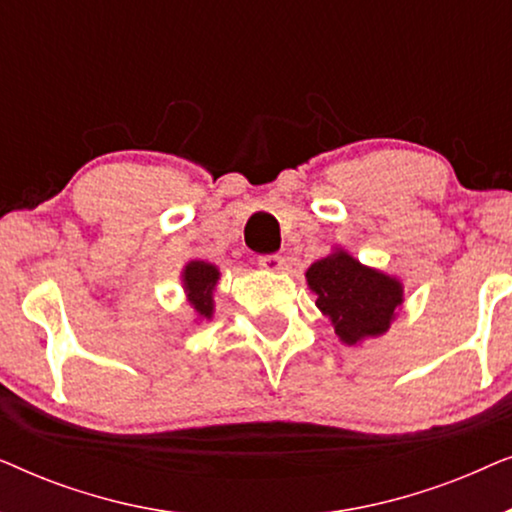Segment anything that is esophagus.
<instances>
[{"instance_id":"1","label":"esophagus","mask_w":512,"mask_h":512,"mask_svg":"<svg viewBox=\"0 0 512 512\" xmlns=\"http://www.w3.org/2000/svg\"><path fill=\"white\" fill-rule=\"evenodd\" d=\"M258 265L268 272H282L286 268V261H284V256H279V254H268V256L258 258Z\"/></svg>"}]
</instances>
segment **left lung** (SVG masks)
Returning <instances> with one entry per match:
<instances>
[{
	"label": "left lung",
	"instance_id": "obj_1",
	"mask_svg": "<svg viewBox=\"0 0 512 512\" xmlns=\"http://www.w3.org/2000/svg\"><path fill=\"white\" fill-rule=\"evenodd\" d=\"M307 289L317 296L319 312L331 321L342 345L361 347L382 338L401 312L403 282L389 272L363 265L347 249L314 261L305 272Z\"/></svg>",
	"mask_w": 512,
	"mask_h": 512
}]
</instances>
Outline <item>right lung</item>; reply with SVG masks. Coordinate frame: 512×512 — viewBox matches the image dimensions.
<instances>
[{"label": "right lung", "instance_id": "obj_1", "mask_svg": "<svg viewBox=\"0 0 512 512\" xmlns=\"http://www.w3.org/2000/svg\"><path fill=\"white\" fill-rule=\"evenodd\" d=\"M181 289H184L186 303L193 310V324H205L214 319V293L219 286L221 270L214 263L191 258L181 268Z\"/></svg>", "mask_w": 512, "mask_h": 512}]
</instances>
